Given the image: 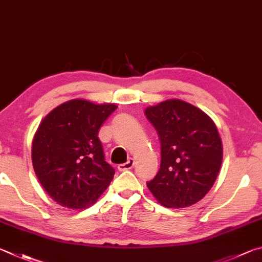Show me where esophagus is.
<instances>
[{"label":"esophagus","instance_id":"esophagus-1","mask_svg":"<svg viewBox=\"0 0 262 262\" xmlns=\"http://www.w3.org/2000/svg\"><path fill=\"white\" fill-rule=\"evenodd\" d=\"M134 166H135V160L134 159H128L125 163L118 164L117 168H118L119 171H124V170H128V169H131Z\"/></svg>","mask_w":262,"mask_h":262}]
</instances>
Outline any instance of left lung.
<instances>
[{
  "label": "left lung",
  "mask_w": 262,
  "mask_h": 262,
  "mask_svg": "<svg viewBox=\"0 0 262 262\" xmlns=\"http://www.w3.org/2000/svg\"><path fill=\"white\" fill-rule=\"evenodd\" d=\"M161 144L160 170L147 187L164 207L194 205L212 189L222 164L217 127L207 114L185 101L166 100L145 110Z\"/></svg>",
  "instance_id": "obj_1"
}]
</instances>
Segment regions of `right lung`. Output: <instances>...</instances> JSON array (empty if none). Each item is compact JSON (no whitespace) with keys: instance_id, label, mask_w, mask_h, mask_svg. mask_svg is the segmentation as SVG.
Masks as SVG:
<instances>
[{"instance_id":"right-lung-1","label":"right lung","mask_w":262,"mask_h":262,"mask_svg":"<svg viewBox=\"0 0 262 262\" xmlns=\"http://www.w3.org/2000/svg\"><path fill=\"white\" fill-rule=\"evenodd\" d=\"M75 99L53 109L36 130L32 163L50 198L70 209L87 208L113 181L115 169L104 161L99 130L115 109Z\"/></svg>"}]
</instances>
